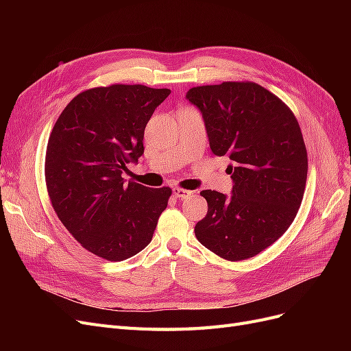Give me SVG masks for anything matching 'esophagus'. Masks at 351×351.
<instances>
[{
    "instance_id": "34e87169",
    "label": "esophagus",
    "mask_w": 351,
    "mask_h": 351,
    "mask_svg": "<svg viewBox=\"0 0 351 351\" xmlns=\"http://www.w3.org/2000/svg\"><path fill=\"white\" fill-rule=\"evenodd\" d=\"M173 195H174V197H177V199H187V197H190V195H192V192H190V190H186V189L174 187V189H173Z\"/></svg>"
}]
</instances>
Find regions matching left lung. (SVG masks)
Listing matches in <instances>:
<instances>
[{
  "mask_svg": "<svg viewBox=\"0 0 351 351\" xmlns=\"http://www.w3.org/2000/svg\"><path fill=\"white\" fill-rule=\"evenodd\" d=\"M186 98L204 117L209 146L232 165V195L202 190L208 214L195 227L206 249L231 262L256 256L291 226L300 208L307 152L293 111L253 82L192 88Z\"/></svg>",
  "mask_w": 351,
  "mask_h": 351,
  "instance_id": "1",
  "label": "left lung"
}]
</instances>
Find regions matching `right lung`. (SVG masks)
<instances>
[{
    "instance_id": "obj_1",
    "label": "right lung",
    "mask_w": 351,
    "mask_h": 351,
    "mask_svg": "<svg viewBox=\"0 0 351 351\" xmlns=\"http://www.w3.org/2000/svg\"><path fill=\"white\" fill-rule=\"evenodd\" d=\"M169 89L111 84L88 89L62 110L49 134L45 182L57 217L82 246L120 262L151 243L171 189L125 183L143 154L145 127Z\"/></svg>"
}]
</instances>
